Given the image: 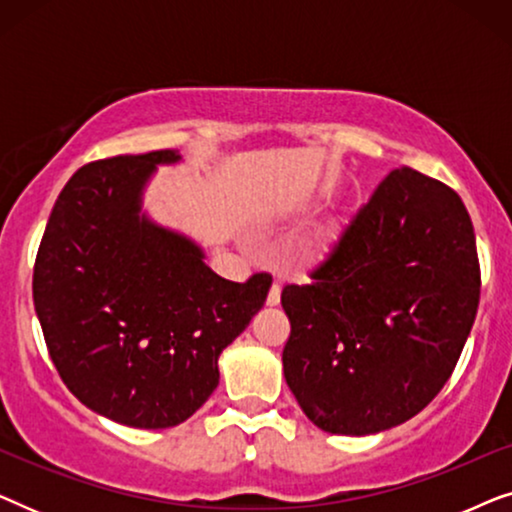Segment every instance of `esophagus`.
<instances>
[{
	"mask_svg": "<svg viewBox=\"0 0 512 512\" xmlns=\"http://www.w3.org/2000/svg\"><path fill=\"white\" fill-rule=\"evenodd\" d=\"M279 298H282V286L277 282L270 286V293H268V305H279Z\"/></svg>",
	"mask_w": 512,
	"mask_h": 512,
	"instance_id": "1",
	"label": "esophagus"
}]
</instances>
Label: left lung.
Wrapping results in <instances>:
<instances>
[{"label":"left lung","instance_id":"1","mask_svg":"<svg viewBox=\"0 0 512 512\" xmlns=\"http://www.w3.org/2000/svg\"><path fill=\"white\" fill-rule=\"evenodd\" d=\"M480 303V263L464 202L412 167L382 179L314 265L286 284L284 377L314 426L387 431L450 380Z\"/></svg>","mask_w":512,"mask_h":512}]
</instances>
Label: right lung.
Listing matches in <instances>:
<instances>
[{"label": "right lung", "instance_id": "add662e5", "mask_svg": "<svg viewBox=\"0 0 512 512\" xmlns=\"http://www.w3.org/2000/svg\"><path fill=\"white\" fill-rule=\"evenodd\" d=\"M177 151L83 165L55 200L32 296L62 382L135 429L186 422L219 387V356L268 298L272 277L228 282L188 237L142 214L156 165Z\"/></svg>", "mask_w": 512, "mask_h": 512}]
</instances>
